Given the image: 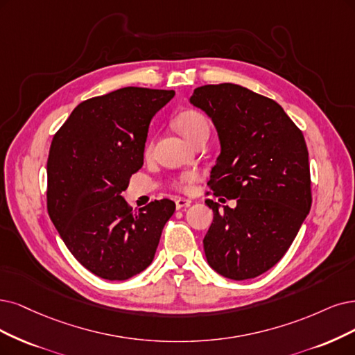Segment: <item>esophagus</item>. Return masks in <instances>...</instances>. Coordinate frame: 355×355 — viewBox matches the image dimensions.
<instances>
[{"label": "esophagus", "instance_id": "obj_1", "mask_svg": "<svg viewBox=\"0 0 355 355\" xmlns=\"http://www.w3.org/2000/svg\"><path fill=\"white\" fill-rule=\"evenodd\" d=\"M191 205V200L190 199H184V198H178L175 200V206L177 209H184V207H189Z\"/></svg>", "mask_w": 355, "mask_h": 355}]
</instances>
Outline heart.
Wrapping results in <instances>:
<instances>
[{
	"label": "heart",
	"instance_id": "heart-1",
	"mask_svg": "<svg viewBox=\"0 0 355 355\" xmlns=\"http://www.w3.org/2000/svg\"><path fill=\"white\" fill-rule=\"evenodd\" d=\"M175 127L180 131V135L184 137L187 141H191L194 137H198L203 133H209V121L207 118L196 110H186L182 111L175 118ZM152 144L149 143L146 152H150ZM194 174H182L177 181V187L186 190L194 181Z\"/></svg>",
	"mask_w": 355,
	"mask_h": 355
}]
</instances>
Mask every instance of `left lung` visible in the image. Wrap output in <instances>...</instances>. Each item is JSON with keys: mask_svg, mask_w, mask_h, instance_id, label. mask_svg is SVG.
Wrapping results in <instances>:
<instances>
[{"mask_svg": "<svg viewBox=\"0 0 355 355\" xmlns=\"http://www.w3.org/2000/svg\"><path fill=\"white\" fill-rule=\"evenodd\" d=\"M190 103L211 118L220 144L206 199L214 222L203 239L209 266L224 278L259 277L284 257L311 207L306 140L275 101L220 83L194 89Z\"/></svg>", "mask_w": 355, "mask_h": 355, "instance_id": "8db88e82", "label": "left lung"}]
</instances>
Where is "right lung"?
<instances>
[{"mask_svg": "<svg viewBox=\"0 0 355 355\" xmlns=\"http://www.w3.org/2000/svg\"><path fill=\"white\" fill-rule=\"evenodd\" d=\"M174 90L123 87L78 103L52 139L48 214L70 253L108 281H125L155 257L175 203L162 199L133 212L121 193L141 168L155 114Z\"/></svg>", "mask_w": 355, "mask_h": 355, "instance_id": "1", "label": "right lung"}]
</instances>
